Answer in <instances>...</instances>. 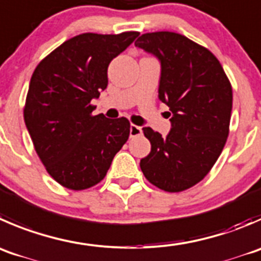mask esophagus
<instances>
[{
  "label": "esophagus",
  "mask_w": 261,
  "mask_h": 261,
  "mask_svg": "<svg viewBox=\"0 0 261 261\" xmlns=\"http://www.w3.org/2000/svg\"><path fill=\"white\" fill-rule=\"evenodd\" d=\"M143 134V130H141L140 126L131 125L130 126V136L131 138H136V136H140Z\"/></svg>",
  "instance_id": "obj_1"
}]
</instances>
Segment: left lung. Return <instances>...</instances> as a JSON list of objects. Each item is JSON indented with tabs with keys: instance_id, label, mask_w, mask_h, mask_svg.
I'll return each instance as SVG.
<instances>
[{
	"instance_id": "1",
	"label": "left lung",
	"mask_w": 261,
	"mask_h": 261,
	"mask_svg": "<svg viewBox=\"0 0 261 261\" xmlns=\"http://www.w3.org/2000/svg\"><path fill=\"white\" fill-rule=\"evenodd\" d=\"M135 45L161 61L159 99L169 107L166 138L150 127L140 168L150 184L179 192L200 182L221 155L229 133L232 87L216 56L173 32L146 33Z\"/></svg>"
}]
</instances>
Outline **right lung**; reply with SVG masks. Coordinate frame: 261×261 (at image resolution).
<instances>
[{
    "instance_id": "right-lung-1",
    "label": "right lung",
    "mask_w": 261,
    "mask_h": 261,
    "mask_svg": "<svg viewBox=\"0 0 261 261\" xmlns=\"http://www.w3.org/2000/svg\"><path fill=\"white\" fill-rule=\"evenodd\" d=\"M138 35H76L43 58L33 72L25 125L47 172L66 189L79 191L102 181L127 141V118L94 116L92 100L107 88L111 61Z\"/></svg>"
}]
</instances>
